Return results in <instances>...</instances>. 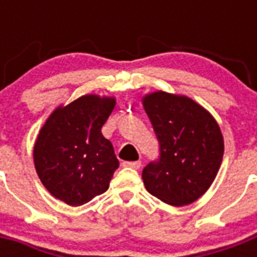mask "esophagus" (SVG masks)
I'll use <instances>...</instances> for the list:
<instances>
[{
  "mask_svg": "<svg viewBox=\"0 0 257 257\" xmlns=\"http://www.w3.org/2000/svg\"><path fill=\"white\" fill-rule=\"evenodd\" d=\"M122 166L123 167H130V169H140V166H142V162L140 161H134V162H127V161H124V162H122Z\"/></svg>",
  "mask_w": 257,
  "mask_h": 257,
  "instance_id": "1",
  "label": "esophagus"
}]
</instances>
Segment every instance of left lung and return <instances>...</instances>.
I'll return each mask as SVG.
<instances>
[{
    "label": "left lung",
    "instance_id": "1",
    "mask_svg": "<svg viewBox=\"0 0 257 257\" xmlns=\"http://www.w3.org/2000/svg\"><path fill=\"white\" fill-rule=\"evenodd\" d=\"M143 105L160 143V158L143 170L152 196L172 206L190 205L219 172L224 139L215 118L188 96L156 91Z\"/></svg>",
    "mask_w": 257,
    "mask_h": 257
}]
</instances>
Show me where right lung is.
I'll use <instances>...</instances> for the list:
<instances>
[{"label": "right lung", "instance_id": "obj_1", "mask_svg": "<svg viewBox=\"0 0 257 257\" xmlns=\"http://www.w3.org/2000/svg\"><path fill=\"white\" fill-rule=\"evenodd\" d=\"M114 97L83 95L51 113L33 148L38 178L55 198L81 206L109 188L119 162L101 134Z\"/></svg>", "mask_w": 257, "mask_h": 257}]
</instances>
